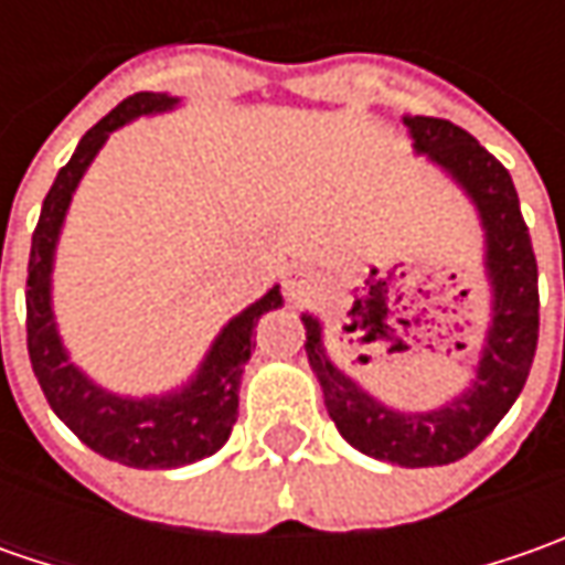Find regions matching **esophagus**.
Masks as SVG:
<instances>
[{
    "mask_svg": "<svg viewBox=\"0 0 565 565\" xmlns=\"http://www.w3.org/2000/svg\"><path fill=\"white\" fill-rule=\"evenodd\" d=\"M315 289V279H311V273L305 270H292L286 279H282V292L289 301H298V298H305V295Z\"/></svg>",
    "mask_w": 565,
    "mask_h": 565,
    "instance_id": "obj_1",
    "label": "esophagus"
}]
</instances>
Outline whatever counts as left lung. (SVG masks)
I'll use <instances>...</instances> for the list:
<instances>
[{"instance_id": "8db88e82", "label": "left lung", "mask_w": 565, "mask_h": 565, "mask_svg": "<svg viewBox=\"0 0 565 565\" xmlns=\"http://www.w3.org/2000/svg\"><path fill=\"white\" fill-rule=\"evenodd\" d=\"M405 125L415 138V150L444 166L466 188L488 235L493 320L471 386L437 412H393L330 361L317 317L305 315L301 320L308 339L305 352L339 434L364 456L402 468H427L468 456L519 399L537 349L541 298L532 235L507 166L452 121L415 116Z\"/></svg>"}]
</instances>
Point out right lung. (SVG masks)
I'll use <instances>...</instances> for the list:
<instances>
[{
    "instance_id": "1",
    "label": "right lung",
    "mask_w": 565,
    "mask_h": 565,
    "mask_svg": "<svg viewBox=\"0 0 565 565\" xmlns=\"http://www.w3.org/2000/svg\"><path fill=\"white\" fill-rule=\"evenodd\" d=\"M179 99L166 94H135L81 138L72 160L58 169L53 188L40 210V223L33 228L31 260H28V355L33 377L55 415L77 434L81 444L94 452L128 468H179L213 456L226 444L232 424L238 418V383L245 361L254 352L257 320L282 305L279 286L260 301H254L238 317H232L226 330L216 337L210 355L201 364L198 377L185 390L163 399H121L84 377L68 361L50 308V273L58 242V228L65 220L68 201L75 194L84 169L97 157L109 131L125 121L172 109Z\"/></svg>"
}]
</instances>
